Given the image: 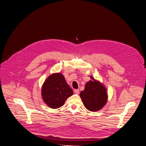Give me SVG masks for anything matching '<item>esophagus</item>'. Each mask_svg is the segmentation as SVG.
Returning a JSON list of instances; mask_svg holds the SVG:
<instances>
[{
    "instance_id": "obj_1",
    "label": "esophagus",
    "mask_w": 146,
    "mask_h": 146,
    "mask_svg": "<svg viewBox=\"0 0 146 146\" xmlns=\"http://www.w3.org/2000/svg\"><path fill=\"white\" fill-rule=\"evenodd\" d=\"M74 94H78L79 92H80L79 90H77V89L74 90Z\"/></svg>"
}]
</instances>
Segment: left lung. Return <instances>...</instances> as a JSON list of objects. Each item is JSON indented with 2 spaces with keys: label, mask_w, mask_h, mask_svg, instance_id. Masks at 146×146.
<instances>
[{
  "label": "left lung",
  "mask_w": 146,
  "mask_h": 146,
  "mask_svg": "<svg viewBox=\"0 0 146 146\" xmlns=\"http://www.w3.org/2000/svg\"><path fill=\"white\" fill-rule=\"evenodd\" d=\"M91 78L93 80L86 83L84 90L80 92V97L86 109L96 111L106 105L108 94L105 87L92 77Z\"/></svg>",
  "instance_id": "8db88e82"
}]
</instances>
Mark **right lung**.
I'll return each mask as SVG.
<instances>
[{
  "instance_id": "1",
  "label": "right lung",
  "mask_w": 146,
  "mask_h": 146,
  "mask_svg": "<svg viewBox=\"0 0 146 146\" xmlns=\"http://www.w3.org/2000/svg\"><path fill=\"white\" fill-rule=\"evenodd\" d=\"M73 92L61 73L50 76L43 85L41 95L47 105L52 109H58L64 105Z\"/></svg>"
}]
</instances>
